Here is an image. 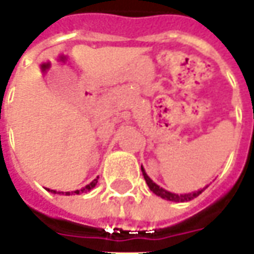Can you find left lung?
<instances>
[{"label": "left lung", "instance_id": "1", "mask_svg": "<svg viewBox=\"0 0 254 254\" xmlns=\"http://www.w3.org/2000/svg\"><path fill=\"white\" fill-rule=\"evenodd\" d=\"M142 173H143V177L146 180V184L149 186L150 188V191H153L156 195H159V197L164 198V199H167V201H174V202H186V201H191V199H194V198H197L205 188H202V190H198V191H194V192H188V194H174V192H170V191H167V190H164V188L159 187L156 183H153V180L150 179L147 174H146V171L142 167Z\"/></svg>", "mask_w": 254, "mask_h": 254}]
</instances>
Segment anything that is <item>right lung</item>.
Segmentation results:
<instances>
[{"mask_svg":"<svg viewBox=\"0 0 254 254\" xmlns=\"http://www.w3.org/2000/svg\"><path fill=\"white\" fill-rule=\"evenodd\" d=\"M97 183H98V177L92 180L88 186H85V187L81 188V190H75V191H73L71 194H81V192H88L90 190H92V188L97 186ZM48 191H50V192H55V194H56V191H55V190H48ZM66 195H70V192H66Z\"/></svg>","mask_w":254,"mask_h":254,"instance_id":"right-lung-1","label":"right lung"}]
</instances>
